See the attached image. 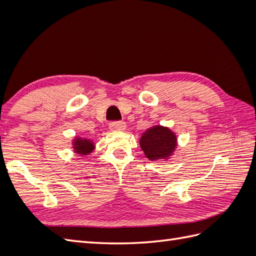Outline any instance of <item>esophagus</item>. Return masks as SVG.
Listing matches in <instances>:
<instances>
[{"mask_svg": "<svg viewBox=\"0 0 256 256\" xmlns=\"http://www.w3.org/2000/svg\"><path fill=\"white\" fill-rule=\"evenodd\" d=\"M111 131H124L126 129V124L124 122H114L109 125Z\"/></svg>", "mask_w": 256, "mask_h": 256, "instance_id": "esophagus-1", "label": "esophagus"}]
</instances>
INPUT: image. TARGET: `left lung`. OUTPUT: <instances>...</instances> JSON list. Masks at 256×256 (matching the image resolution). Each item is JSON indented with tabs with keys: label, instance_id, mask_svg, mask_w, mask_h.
Listing matches in <instances>:
<instances>
[{
	"label": "left lung",
	"instance_id": "obj_1",
	"mask_svg": "<svg viewBox=\"0 0 256 256\" xmlns=\"http://www.w3.org/2000/svg\"><path fill=\"white\" fill-rule=\"evenodd\" d=\"M141 150L145 157L150 161H168L177 148V136L170 129L161 125H154L142 134Z\"/></svg>",
	"mask_w": 256,
	"mask_h": 256
}]
</instances>
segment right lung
<instances>
[{
	"mask_svg": "<svg viewBox=\"0 0 256 256\" xmlns=\"http://www.w3.org/2000/svg\"><path fill=\"white\" fill-rule=\"evenodd\" d=\"M72 145L74 152L81 157L88 156V154H92L96 148V145L94 142L88 138L82 136H74L72 141Z\"/></svg>",
	"mask_w": 256,
	"mask_h": 256,
	"instance_id": "add662e5",
	"label": "right lung"
}]
</instances>
